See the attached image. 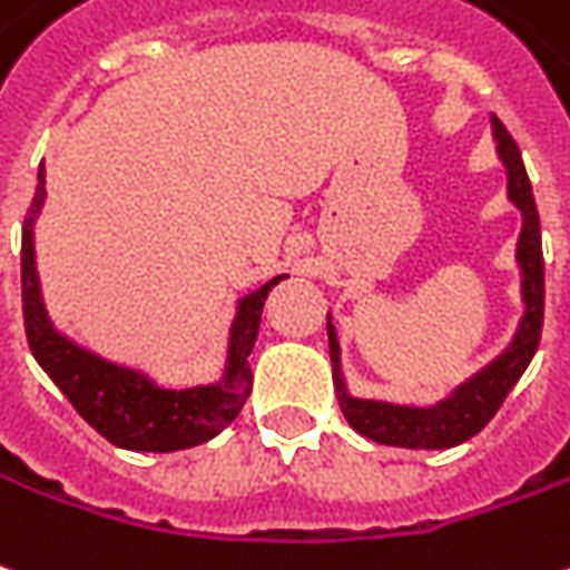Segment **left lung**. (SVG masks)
I'll use <instances>...</instances> for the list:
<instances>
[{"mask_svg": "<svg viewBox=\"0 0 570 570\" xmlns=\"http://www.w3.org/2000/svg\"><path fill=\"white\" fill-rule=\"evenodd\" d=\"M497 154L507 166L509 200L519 206L521 234L515 246V258L521 268V298L524 314L503 354H497L488 367H481L475 376H469L463 385L453 389V395L438 401L432 407H407V404H389V401H367V397L348 395L342 380L340 340L336 326L326 314V336H330V361H333V385L340 395V407L354 432H361L376 444L392 448H410V451H444L456 448L472 435H479L491 423L493 413L507 401L512 385L521 380L540 345L543 330V244H540V216H537L534 190L531 178L521 163L519 145L512 141L507 126L491 117Z\"/></svg>", "mask_w": 570, "mask_h": 570, "instance_id": "obj_1", "label": "left lung"}]
</instances>
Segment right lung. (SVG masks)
<instances>
[{"label":"right lung","mask_w":570,"mask_h":570,"mask_svg":"<svg viewBox=\"0 0 570 570\" xmlns=\"http://www.w3.org/2000/svg\"><path fill=\"white\" fill-rule=\"evenodd\" d=\"M42 200H46V166H39L36 175V194L23 218L21 237L23 330L39 367L49 373V380L67 395L79 416L117 448L169 453L216 438L244 410L253 385V370L246 357L256 345L265 298L286 274L237 302V317L230 324L228 364L222 380L213 385L178 389V392L160 389L145 373L110 364L55 330L42 305L33 253V222L42 209Z\"/></svg>","instance_id":"1"}]
</instances>
